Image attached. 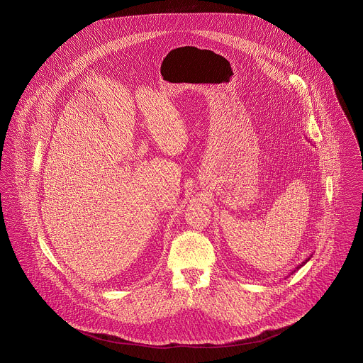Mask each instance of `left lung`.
Instances as JSON below:
<instances>
[{"mask_svg":"<svg viewBox=\"0 0 363 363\" xmlns=\"http://www.w3.org/2000/svg\"><path fill=\"white\" fill-rule=\"evenodd\" d=\"M310 257H311V255H310ZM310 257H308V258H307V259H306V261H303V262H301V264H300V265H297V267H296V268H294V269H293V271H291V272H290V275H293V274H294V272H296V271H297V269H300V268H301V267H303V265H306V264H307V261H310Z\"/></svg>","mask_w":363,"mask_h":363,"instance_id":"obj_1","label":"left lung"}]
</instances>
